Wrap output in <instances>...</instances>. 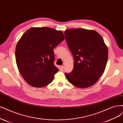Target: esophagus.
<instances>
[{
  "instance_id": "obj_1",
  "label": "esophagus",
  "mask_w": 123,
  "mask_h": 123,
  "mask_svg": "<svg viewBox=\"0 0 123 123\" xmlns=\"http://www.w3.org/2000/svg\"><path fill=\"white\" fill-rule=\"evenodd\" d=\"M60 68H61V69L62 71H63V66H60Z\"/></svg>"
}]
</instances>
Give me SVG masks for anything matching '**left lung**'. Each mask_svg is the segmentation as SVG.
<instances>
[{
	"label": "left lung",
	"mask_w": 123,
	"mask_h": 123,
	"mask_svg": "<svg viewBox=\"0 0 123 123\" xmlns=\"http://www.w3.org/2000/svg\"><path fill=\"white\" fill-rule=\"evenodd\" d=\"M68 46L75 61L68 80L79 88L94 85L103 74L108 59V48L103 37L97 31L83 28L65 31Z\"/></svg>",
	"instance_id": "8db88e82"
}]
</instances>
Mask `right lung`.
Segmentation results:
<instances>
[{
	"label": "right lung",
	"instance_id": "1",
	"mask_svg": "<svg viewBox=\"0 0 123 123\" xmlns=\"http://www.w3.org/2000/svg\"><path fill=\"white\" fill-rule=\"evenodd\" d=\"M64 40L62 31L46 27L31 28L21 37L16 45V61L29 85L41 87L53 81L59 70L54 65L53 49Z\"/></svg>",
	"mask_w": 123,
	"mask_h": 123
}]
</instances>
